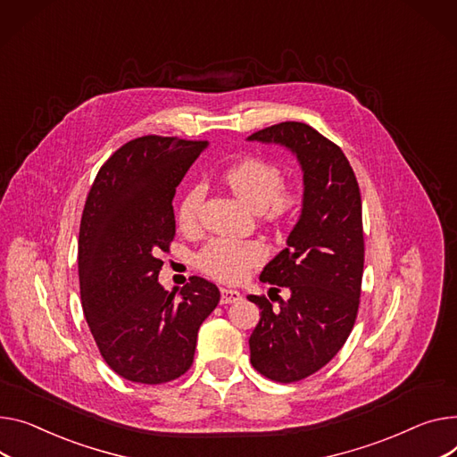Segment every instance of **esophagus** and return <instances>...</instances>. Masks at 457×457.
Masks as SVG:
<instances>
[{"mask_svg":"<svg viewBox=\"0 0 457 457\" xmlns=\"http://www.w3.org/2000/svg\"><path fill=\"white\" fill-rule=\"evenodd\" d=\"M242 299V294L233 288H222L220 290V303L222 305H228V303H237Z\"/></svg>","mask_w":457,"mask_h":457,"instance_id":"esophagus-1","label":"esophagus"}]
</instances>
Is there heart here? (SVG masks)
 Here are the masks:
<instances>
[{
    "label": "heart",
    "instance_id": "obj_1",
    "mask_svg": "<svg viewBox=\"0 0 457 457\" xmlns=\"http://www.w3.org/2000/svg\"><path fill=\"white\" fill-rule=\"evenodd\" d=\"M226 184L250 207L270 217H279L294 204V195L283 187V170L264 158H245L224 170ZM205 189L191 186L178 202V222L193 228L198 222ZM266 257V248L255 240L215 238L196 253V266L220 281H237Z\"/></svg>",
    "mask_w": 457,
    "mask_h": 457
}]
</instances>
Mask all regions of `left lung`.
I'll return each instance as SVG.
<instances>
[{"label": "left lung", "instance_id": "obj_1", "mask_svg": "<svg viewBox=\"0 0 457 457\" xmlns=\"http://www.w3.org/2000/svg\"><path fill=\"white\" fill-rule=\"evenodd\" d=\"M250 141L283 145L303 170V207L287 248L261 271V281L288 288L273 309L250 295L261 320L250 337L252 366L270 380L297 382L337 356L353 330L363 273L358 181L338 145L305 123L262 129ZM273 301V299H271Z\"/></svg>", "mask_w": 457, "mask_h": 457}]
</instances>
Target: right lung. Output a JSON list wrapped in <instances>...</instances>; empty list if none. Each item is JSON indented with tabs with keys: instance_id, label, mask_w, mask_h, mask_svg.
Returning a JSON list of instances; mask_svg holds the SVG:
<instances>
[{
	"instance_id": "right-lung-1",
	"label": "right lung",
	"mask_w": 457,
	"mask_h": 457,
	"mask_svg": "<svg viewBox=\"0 0 457 457\" xmlns=\"http://www.w3.org/2000/svg\"><path fill=\"white\" fill-rule=\"evenodd\" d=\"M207 141L143 136L106 160L79 233L82 311L101 356L130 382L163 384L193 363L198 328L220 301L193 276L179 292L158 283L176 233L172 198Z\"/></svg>"
}]
</instances>
